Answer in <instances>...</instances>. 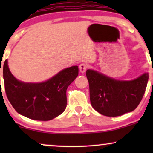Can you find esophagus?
<instances>
[{
  "label": "esophagus",
  "instance_id": "esophagus-1",
  "mask_svg": "<svg viewBox=\"0 0 153 153\" xmlns=\"http://www.w3.org/2000/svg\"><path fill=\"white\" fill-rule=\"evenodd\" d=\"M88 65L85 64V63H81V64L79 65V70H80V73H85V72L86 71V70L88 69Z\"/></svg>",
  "mask_w": 153,
  "mask_h": 153
}]
</instances>
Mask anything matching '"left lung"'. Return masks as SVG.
<instances>
[{"mask_svg": "<svg viewBox=\"0 0 153 153\" xmlns=\"http://www.w3.org/2000/svg\"><path fill=\"white\" fill-rule=\"evenodd\" d=\"M91 106L106 117H118L134 111L143 99L148 81V73H144L130 81L112 79L88 70Z\"/></svg>", "mask_w": 153, "mask_h": 153, "instance_id": "obj_1", "label": "left lung"}]
</instances>
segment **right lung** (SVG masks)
<instances>
[{"label":"right lung","instance_id":"add662e5","mask_svg":"<svg viewBox=\"0 0 153 153\" xmlns=\"http://www.w3.org/2000/svg\"><path fill=\"white\" fill-rule=\"evenodd\" d=\"M3 73L7 98L14 109L27 118L49 121L65 109L67 88L78 75V68H66L40 83L19 81L10 72L7 60L3 65Z\"/></svg>","mask_w":153,"mask_h":153}]
</instances>
